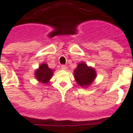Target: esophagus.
Listing matches in <instances>:
<instances>
[{
	"instance_id": "1",
	"label": "esophagus",
	"mask_w": 133,
	"mask_h": 133,
	"mask_svg": "<svg viewBox=\"0 0 133 133\" xmlns=\"http://www.w3.org/2000/svg\"><path fill=\"white\" fill-rule=\"evenodd\" d=\"M61 68L62 70H66L67 69V66L65 65H61Z\"/></svg>"
}]
</instances>
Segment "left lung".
<instances>
[{
    "label": "left lung",
    "instance_id": "left-lung-1",
    "mask_svg": "<svg viewBox=\"0 0 133 133\" xmlns=\"http://www.w3.org/2000/svg\"><path fill=\"white\" fill-rule=\"evenodd\" d=\"M75 78L77 83L81 86H88L96 77V72L84 63L78 65L75 70Z\"/></svg>",
    "mask_w": 133,
    "mask_h": 133
}]
</instances>
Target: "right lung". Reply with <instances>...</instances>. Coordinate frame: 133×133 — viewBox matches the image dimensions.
I'll list each match as a JSON object with an SVG mask.
<instances>
[{
  "label": "right lung",
  "mask_w": 133,
  "mask_h": 133,
  "mask_svg": "<svg viewBox=\"0 0 133 133\" xmlns=\"http://www.w3.org/2000/svg\"><path fill=\"white\" fill-rule=\"evenodd\" d=\"M53 75V70L48 68L46 63H43L36 71L35 77L36 79L43 83H47Z\"/></svg>",
  "instance_id": "right-lung-1"
}]
</instances>
